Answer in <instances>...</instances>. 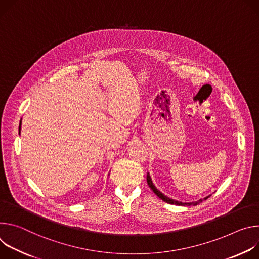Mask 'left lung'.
<instances>
[{"mask_svg": "<svg viewBox=\"0 0 259 259\" xmlns=\"http://www.w3.org/2000/svg\"><path fill=\"white\" fill-rule=\"evenodd\" d=\"M146 179H147V183H148V185H149V187L152 189V191L160 198V199H162L163 202H165V203H167V204H170V205H177V206H196V205H198L199 203H202L203 200H205V199H207V198H209L210 196H211V194L210 195H208V196H206V197H204V198H200V199H198V200H195V202H190V203H182V202H179V200H176V199H174V198H170V197H168V196H166V195H164L161 191H159L156 187H155V185L153 184V182H152V179H151V177H150V174L149 173H147V177H146Z\"/></svg>", "mask_w": 259, "mask_h": 259, "instance_id": "obj_1", "label": "left lung"}]
</instances>
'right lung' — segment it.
Masks as SVG:
<instances>
[{
  "mask_svg": "<svg viewBox=\"0 0 259 259\" xmlns=\"http://www.w3.org/2000/svg\"><path fill=\"white\" fill-rule=\"evenodd\" d=\"M20 130H21V119H20V122H19V127H18V131H19V135H20Z\"/></svg>",
  "mask_w": 259,
  "mask_h": 259,
  "instance_id": "right-lung-1",
  "label": "right lung"
}]
</instances>
